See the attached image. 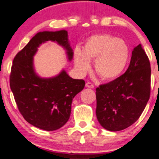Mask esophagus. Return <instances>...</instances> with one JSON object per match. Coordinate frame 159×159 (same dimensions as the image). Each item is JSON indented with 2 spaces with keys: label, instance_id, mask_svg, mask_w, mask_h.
I'll return each instance as SVG.
<instances>
[{
  "label": "esophagus",
  "instance_id": "obj_1",
  "mask_svg": "<svg viewBox=\"0 0 159 159\" xmlns=\"http://www.w3.org/2000/svg\"><path fill=\"white\" fill-rule=\"evenodd\" d=\"M85 86L87 88H89V89H94V84H93L92 83H91V82H87V83H86Z\"/></svg>",
  "mask_w": 159,
  "mask_h": 159
}]
</instances>
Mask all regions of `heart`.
Returning <instances> with one entry per match:
<instances>
[{
    "label": "heart",
    "instance_id": "obj_1",
    "mask_svg": "<svg viewBox=\"0 0 159 159\" xmlns=\"http://www.w3.org/2000/svg\"><path fill=\"white\" fill-rule=\"evenodd\" d=\"M129 48L123 40L106 34H94L86 40L83 48L74 51V62L80 74L91 68L90 61H94L96 73L102 79L110 81L119 77L129 59Z\"/></svg>",
    "mask_w": 159,
    "mask_h": 159
}]
</instances>
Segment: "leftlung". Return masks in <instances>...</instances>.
I'll list each match as a JSON object with an SVG mask.
<instances>
[{
	"instance_id": "obj_1",
	"label": "left lung",
	"mask_w": 159,
	"mask_h": 159,
	"mask_svg": "<svg viewBox=\"0 0 159 159\" xmlns=\"http://www.w3.org/2000/svg\"><path fill=\"white\" fill-rule=\"evenodd\" d=\"M151 67L139 44L134 48L127 70L96 89V116L104 129L121 131L139 118L150 98Z\"/></svg>"
}]
</instances>
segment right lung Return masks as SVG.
<instances>
[{
	"label": "right lung",
	"instance_id": "add662e5",
	"mask_svg": "<svg viewBox=\"0 0 159 159\" xmlns=\"http://www.w3.org/2000/svg\"><path fill=\"white\" fill-rule=\"evenodd\" d=\"M57 42L66 50L69 61L73 51L68 31L38 32L14 57L10 75V87L19 111L34 127L54 131L66 124L71 111L72 100L82 91L85 82L73 79L62 70L57 76L41 78L34 68V56L46 41Z\"/></svg>",
	"mask_w": 159,
	"mask_h": 159
}]
</instances>
